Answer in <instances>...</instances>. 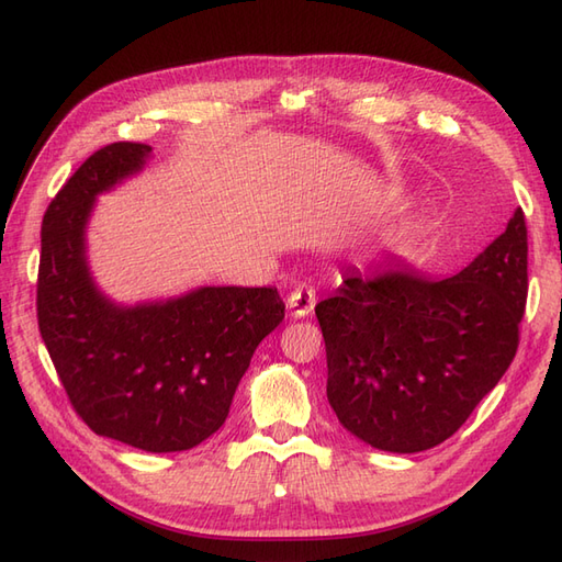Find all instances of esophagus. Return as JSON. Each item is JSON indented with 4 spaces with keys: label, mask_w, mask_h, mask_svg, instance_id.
Segmentation results:
<instances>
[{
    "label": "esophagus",
    "mask_w": 562,
    "mask_h": 562,
    "mask_svg": "<svg viewBox=\"0 0 562 562\" xmlns=\"http://www.w3.org/2000/svg\"><path fill=\"white\" fill-rule=\"evenodd\" d=\"M285 305H289L293 317H307V314H312L314 305H317V295H314L310 285H297L289 295V300H285Z\"/></svg>",
    "instance_id": "esophagus-1"
}]
</instances>
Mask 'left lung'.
Returning a JSON list of instances; mask_svg holds the SVG:
<instances>
[{"mask_svg": "<svg viewBox=\"0 0 562 562\" xmlns=\"http://www.w3.org/2000/svg\"><path fill=\"white\" fill-rule=\"evenodd\" d=\"M527 226L508 228L450 279L391 259L344 269L314 307L326 344V398L338 422L389 453L450 439L510 367L527 305Z\"/></svg>", "mask_w": 562, "mask_h": 562, "instance_id": "1", "label": "left lung"}]
</instances>
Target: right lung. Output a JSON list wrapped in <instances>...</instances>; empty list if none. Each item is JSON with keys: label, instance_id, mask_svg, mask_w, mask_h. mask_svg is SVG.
I'll list each match as a JSON object with an SVG mask.
<instances>
[{"label": "right lung", "instance_id": "obj_1", "mask_svg": "<svg viewBox=\"0 0 562 562\" xmlns=\"http://www.w3.org/2000/svg\"><path fill=\"white\" fill-rule=\"evenodd\" d=\"M153 147L90 155L45 212L37 326L61 386L88 427L147 453L188 450L222 427L255 348L283 319L277 289L204 285L123 307L90 277L94 198L138 173Z\"/></svg>", "mask_w": 562, "mask_h": 562}]
</instances>
